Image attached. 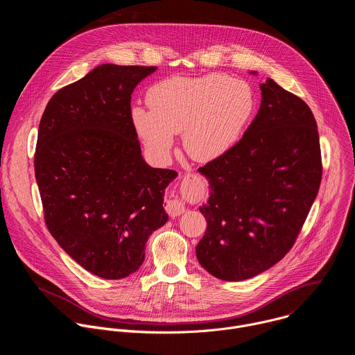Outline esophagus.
<instances>
[{
	"label": "esophagus",
	"mask_w": 355,
	"mask_h": 355,
	"mask_svg": "<svg viewBox=\"0 0 355 355\" xmlns=\"http://www.w3.org/2000/svg\"><path fill=\"white\" fill-rule=\"evenodd\" d=\"M166 211L168 212L170 216L175 218V216H180L181 214H184L187 211V207L182 200L180 199H170L167 200L166 204Z\"/></svg>",
	"instance_id": "esophagus-1"
}]
</instances>
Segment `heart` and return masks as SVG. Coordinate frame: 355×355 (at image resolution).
Here are the masks:
<instances>
[{
    "label": "heart",
    "mask_w": 355,
    "mask_h": 355,
    "mask_svg": "<svg viewBox=\"0 0 355 355\" xmlns=\"http://www.w3.org/2000/svg\"><path fill=\"white\" fill-rule=\"evenodd\" d=\"M151 111L133 108L132 119L144 143L166 156L174 135L184 133L187 153L198 162H211L236 144L256 111L250 84L226 74L200 78H168L150 88Z\"/></svg>",
    "instance_id": "obj_1"
}]
</instances>
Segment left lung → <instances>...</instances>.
I'll list each match as a JSON object with an SVG mask.
<instances>
[{
  "mask_svg": "<svg viewBox=\"0 0 355 355\" xmlns=\"http://www.w3.org/2000/svg\"><path fill=\"white\" fill-rule=\"evenodd\" d=\"M261 105L226 155L198 168L211 195L199 208L207 230L196 259L214 277L241 281L292 248L322 181L315 116L306 103L267 78Z\"/></svg>",
  "mask_w": 355,
  "mask_h": 355,
  "instance_id": "obj_1",
  "label": "left lung"
}]
</instances>
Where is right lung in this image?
<instances>
[{
    "label": "right lung",
    "mask_w": 355,
    "mask_h": 355,
    "mask_svg": "<svg viewBox=\"0 0 355 355\" xmlns=\"http://www.w3.org/2000/svg\"><path fill=\"white\" fill-rule=\"evenodd\" d=\"M156 69L101 64L50 98L39 123L35 177L46 226L105 279L136 272L148 236L168 220L163 196L177 173L143 160L130 110L135 87Z\"/></svg>",
    "instance_id": "right-lung-1"
}]
</instances>
